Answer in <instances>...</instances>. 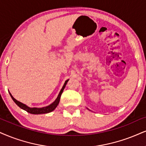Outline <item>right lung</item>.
I'll return each mask as SVG.
<instances>
[{
	"label": "right lung",
	"instance_id": "right-lung-1",
	"mask_svg": "<svg viewBox=\"0 0 146 146\" xmlns=\"http://www.w3.org/2000/svg\"><path fill=\"white\" fill-rule=\"evenodd\" d=\"M68 80H66V82H65V83L64 84V86H63L62 89H61L60 92H59L58 96H57L56 100L54 101V102L51 104H50V105L48 106H46V107H43V108H30V107H28V106H27L26 105H25V104H22L21 102H19V101L16 100L12 96L11 93H10V95H11V98L13 99V100L14 101V102H15V103L17 104V105L19 106V108H20L24 110H26V111H28V112L30 113V114H46V113H49V112H51V111H53L56 108L57 105H58L59 103V101H60L61 95H62V93H63V91H64V88H65V87H66V84H67Z\"/></svg>",
	"mask_w": 146,
	"mask_h": 146
}]
</instances>
